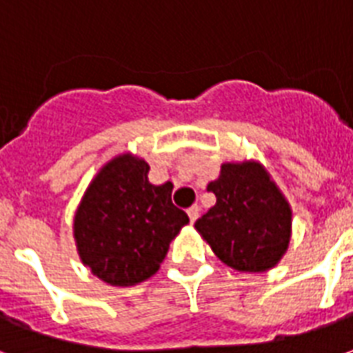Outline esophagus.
Segmentation results:
<instances>
[{
	"instance_id": "esophagus-1",
	"label": "esophagus",
	"mask_w": 353,
	"mask_h": 353,
	"mask_svg": "<svg viewBox=\"0 0 353 353\" xmlns=\"http://www.w3.org/2000/svg\"><path fill=\"white\" fill-rule=\"evenodd\" d=\"M199 214H200V208L196 206V204L187 210V215H189V219H191V223H194V221H196V219H199Z\"/></svg>"
}]
</instances>
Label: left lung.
<instances>
[{"mask_svg":"<svg viewBox=\"0 0 353 353\" xmlns=\"http://www.w3.org/2000/svg\"><path fill=\"white\" fill-rule=\"evenodd\" d=\"M214 208L194 223L219 259L238 272H265L291 240V206L259 162H227L215 181Z\"/></svg>","mask_w":353,"mask_h":353,"instance_id":"1","label":"left lung"}]
</instances>
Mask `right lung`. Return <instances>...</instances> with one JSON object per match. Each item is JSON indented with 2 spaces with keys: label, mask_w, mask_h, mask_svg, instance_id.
I'll list each match as a JSON object with an SVG mask.
<instances>
[{
  "label": "right lung",
  "mask_w": 353,
  "mask_h": 353,
  "mask_svg": "<svg viewBox=\"0 0 353 353\" xmlns=\"http://www.w3.org/2000/svg\"><path fill=\"white\" fill-rule=\"evenodd\" d=\"M149 164L119 154L96 174L73 219V236L83 265L117 288L151 278L170 242L189 223L172 204L174 185L149 183Z\"/></svg>",
  "instance_id": "1"
}]
</instances>
